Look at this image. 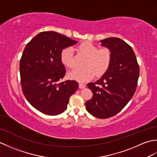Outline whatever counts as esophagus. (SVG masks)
I'll return each instance as SVG.
<instances>
[{"mask_svg":"<svg viewBox=\"0 0 157 157\" xmlns=\"http://www.w3.org/2000/svg\"><path fill=\"white\" fill-rule=\"evenodd\" d=\"M85 87H86V85L84 84H82V83H79V88L80 89H83V88H84Z\"/></svg>","mask_w":157,"mask_h":157,"instance_id":"esophagus-1","label":"esophagus"}]
</instances>
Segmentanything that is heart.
<instances>
[{"instance_id": "obj_1", "label": "heart", "mask_w": 157, "mask_h": 157, "mask_svg": "<svg viewBox=\"0 0 157 157\" xmlns=\"http://www.w3.org/2000/svg\"><path fill=\"white\" fill-rule=\"evenodd\" d=\"M78 49L88 56L84 68H76L69 73L70 78L79 82H86L97 76L102 75L106 71L111 64L112 52L108 48L98 47L90 42H84L78 46ZM73 50L71 47L65 48L62 51L61 59L63 65L73 67Z\"/></svg>"}]
</instances>
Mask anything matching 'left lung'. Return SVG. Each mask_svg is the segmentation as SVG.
<instances>
[{
  "instance_id": "1",
  "label": "left lung",
  "mask_w": 157,
  "mask_h": 157,
  "mask_svg": "<svg viewBox=\"0 0 157 157\" xmlns=\"http://www.w3.org/2000/svg\"><path fill=\"white\" fill-rule=\"evenodd\" d=\"M101 42L111 50V62L101 78L88 84L93 96L86 102V107L96 117L106 119L117 114L132 98L137 87L139 66L133 49L123 40L108 38Z\"/></svg>"
}]
</instances>
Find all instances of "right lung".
<instances>
[{
  "instance_id": "add662e5",
  "label": "right lung",
  "mask_w": 157,
  "mask_h": 157,
  "mask_svg": "<svg viewBox=\"0 0 157 157\" xmlns=\"http://www.w3.org/2000/svg\"><path fill=\"white\" fill-rule=\"evenodd\" d=\"M77 43L57 32H43L33 38L23 51L19 64L23 93L44 114L64 112L70 96L78 88L76 81L60 82L66 73L61 59L62 51Z\"/></svg>"
}]
</instances>
